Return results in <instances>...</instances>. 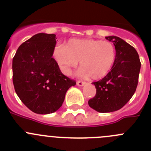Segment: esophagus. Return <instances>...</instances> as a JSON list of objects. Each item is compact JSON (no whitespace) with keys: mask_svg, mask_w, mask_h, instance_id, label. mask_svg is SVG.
<instances>
[{"mask_svg":"<svg viewBox=\"0 0 151 151\" xmlns=\"http://www.w3.org/2000/svg\"><path fill=\"white\" fill-rule=\"evenodd\" d=\"M77 85H78V86H84L85 85V82H82V81H77Z\"/></svg>","mask_w":151,"mask_h":151,"instance_id":"obj_1","label":"esophagus"}]
</instances>
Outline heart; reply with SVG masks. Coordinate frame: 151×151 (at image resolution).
<instances>
[{"label": "heart", "instance_id": "obj_1", "mask_svg": "<svg viewBox=\"0 0 151 151\" xmlns=\"http://www.w3.org/2000/svg\"><path fill=\"white\" fill-rule=\"evenodd\" d=\"M53 58L66 75H71L72 69L80 61L81 68L77 71L80 77L100 80L112 69L116 50L111 42L106 41L73 39L66 45L55 47Z\"/></svg>", "mask_w": 151, "mask_h": 151}]
</instances>
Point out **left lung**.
<instances>
[{
  "instance_id": "1",
  "label": "left lung",
  "mask_w": 151,
  "mask_h": 151,
  "mask_svg": "<svg viewBox=\"0 0 151 151\" xmlns=\"http://www.w3.org/2000/svg\"><path fill=\"white\" fill-rule=\"evenodd\" d=\"M105 39L113 43L116 58L109 74L93 83L96 94L88 101L90 107L103 113L118 110L131 99L136 91L141 67L139 55L133 47L118 36Z\"/></svg>"
}]
</instances>
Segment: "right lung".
Returning <instances> with one entry per match:
<instances>
[{"label":"right lung","instance_id":"add662e5","mask_svg":"<svg viewBox=\"0 0 151 151\" xmlns=\"http://www.w3.org/2000/svg\"><path fill=\"white\" fill-rule=\"evenodd\" d=\"M55 45V34L37 33L19 47L12 60L16 93L35 113L57 111L68 88L76 85L62 74L52 58Z\"/></svg>","mask_w":151,"mask_h":151}]
</instances>
